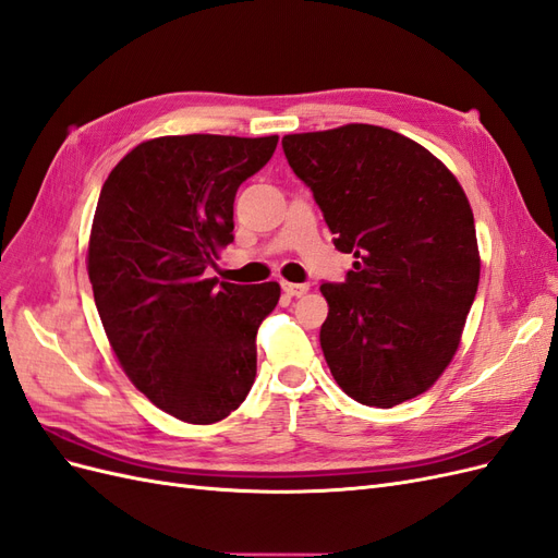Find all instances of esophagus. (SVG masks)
Returning <instances> with one entry per match:
<instances>
[{
	"instance_id": "34e87169",
	"label": "esophagus",
	"mask_w": 558,
	"mask_h": 558,
	"mask_svg": "<svg viewBox=\"0 0 558 558\" xmlns=\"http://www.w3.org/2000/svg\"><path fill=\"white\" fill-rule=\"evenodd\" d=\"M281 289H283V293H286V295L300 298V295H305V293L310 291V286H307V283H289V281H283V283H281Z\"/></svg>"
}]
</instances>
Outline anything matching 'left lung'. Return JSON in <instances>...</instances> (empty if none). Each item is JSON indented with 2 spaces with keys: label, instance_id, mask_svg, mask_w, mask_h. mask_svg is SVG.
I'll use <instances>...</instances> for the list:
<instances>
[{
  "label": "left lung",
  "instance_id": "1",
  "mask_svg": "<svg viewBox=\"0 0 558 558\" xmlns=\"http://www.w3.org/2000/svg\"><path fill=\"white\" fill-rule=\"evenodd\" d=\"M335 246L353 253L342 283H320V349L342 391L393 408L440 379L480 283V248L461 183L421 144L379 125L286 134Z\"/></svg>",
  "mask_w": 558,
  "mask_h": 558
}]
</instances>
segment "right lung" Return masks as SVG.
<instances>
[{
    "mask_svg": "<svg viewBox=\"0 0 558 558\" xmlns=\"http://www.w3.org/2000/svg\"><path fill=\"white\" fill-rule=\"evenodd\" d=\"M279 137L179 134L134 146L102 185L88 277L109 344L130 381L185 424H216L256 379V332L281 289L205 272L234 240L240 185Z\"/></svg>",
    "mask_w": 558,
    "mask_h": 558,
    "instance_id": "1",
    "label": "right lung"
}]
</instances>
